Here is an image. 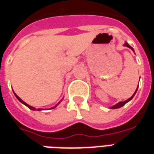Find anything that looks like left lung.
<instances>
[{
	"label": "left lung",
	"mask_w": 154,
	"mask_h": 154,
	"mask_svg": "<svg viewBox=\"0 0 154 154\" xmlns=\"http://www.w3.org/2000/svg\"><path fill=\"white\" fill-rule=\"evenodd\" d=\"M124 45H125V46L128 47V48H129V49H131L132 50H133V51L134 52V49H133V48H132V47L130 46V45H129L128 44V43H127V42H125V43ZM137 88L136 91L134 92V94H133V96H132L131 97H129V99H127L126 101H121V102L117 103V105H113V106H112V107H111V109H118V108L122 107V106H123V105H125V104H126L127 102H129V101H130V100H132V99H133V97H134V95H135V94H136V93H137Z\"/></svg>",
	"instance_id": "obj_1"
}]
</instances>
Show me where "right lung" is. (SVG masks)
<instances>
[{"mask_svg": "<svg viewBox=\"0 0 154 154\" xmlns=\"http://www.w3.org/2000/svg\"><path fill=\"white\" fill-rule=\"evenodd\" d=\"M14 94H15L16 97H17V98L18 100H19V101H20V102L22 103V104H24V105H26V106H27L28 108H29L30 109H32V110H37V109H36V108H34V107H32V106H30L29 105H28L27 103H25V101H23L22 100H21V99H20V97H18L17 95V94H15V93H14ZM60 102H59V103H60ZM59 103H58V104H59ZM58 104H57V105H56L55 106H54V107L51 108V109H54V108H56V107H57V105H58ZM37 110H38V111H40V110H43V109H37Z\"/></svg>", "mask_w": 154, "mask_h": 154, "instance_id": "add662e5", "label": "right lung"}]
</instances>
